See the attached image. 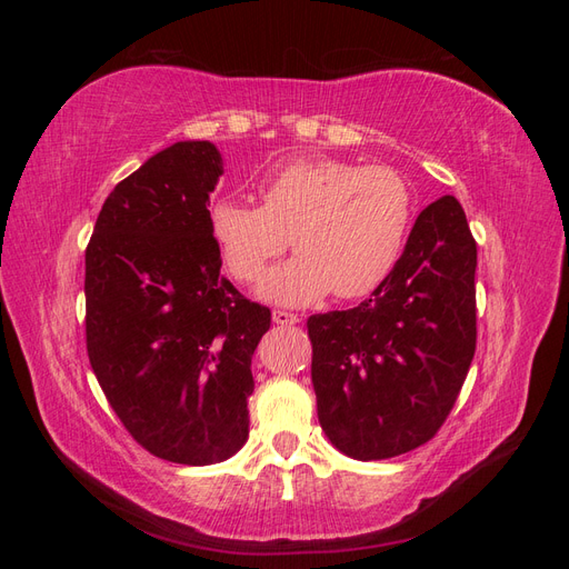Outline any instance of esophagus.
<instances>
[{
	"label": "esophagus",
	"mask_w": 569,
	"mask_h": 569,
	"mask_svg": "<svg viewBox=\"0 0 569 569\" xmlns=\"http://www.w3.org/2000/svg\"><path fill=\"white\" fill-rule=\"evenodd\" d=\"M272 322L274 325H297L299 316L287 313V311H272Z\"/></svg>",
	"instance_id": "obj_1"
}]
</instances>
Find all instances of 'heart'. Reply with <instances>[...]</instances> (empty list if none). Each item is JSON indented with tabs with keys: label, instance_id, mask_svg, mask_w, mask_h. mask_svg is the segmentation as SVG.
Returning <instances> with one entry per match:
<instances>
[{
	"label": "heart",
	"instance_id": "obj_1",
	"mask_svg": "<svg viewBox=\"0 0 569 569\" xmlns=\"http://www.w3.org/2000/svg\"><path fill=\"white\" fill-rule=\"evenodd\" d=\"M410 226L412 194L396 170L332 157L274 168L261 206L222 197L209 209L218 253L239 282L261 278L291 237L299 253L258 284V297L282 306H311L330 291L372 295L399 263Z\"/></svg>",
	"mask_w": 569,
	"mask_h": 569
}]
</instances>
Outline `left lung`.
Wrapping results in <instances>:
<instances>
[{"mask_svg": "<svg viewBox=\"0 0 569 569\" xmlns=\"http://www.w3.org/2000/svg\"><path fill=\"white\" fill-rule=\"evenodd\" d=\"M475 270L468 218L441 197L370 299L308 318L318 420L341 453L385 460L439 432L475 356Z\"/></svg>", "mask_w": 569, "mask_h": 569, "instance_id": "left-lung-1", "label": "left lung"}]
</instances>
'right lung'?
Returning <instances> with one entry per match:
<instances>
[{
    "label": "right lung",
    "mask_w": 569,
    "mask_h": 569,
    "mask_svg": "<svg viewBox=\"0 0 569 569\" xmlns=\"http://www.w3.org/2000/svg\"><path fill=\"white\" fill-rule=\"evenodd\" d=\"M222 157L206 140L153 153L101 206L84 251L88 356L137 443L213 465L249 437L251 356L270 311L220 274L209 197Z\"/></svg>",
    "instance_id": "1"
}]
</instances>
